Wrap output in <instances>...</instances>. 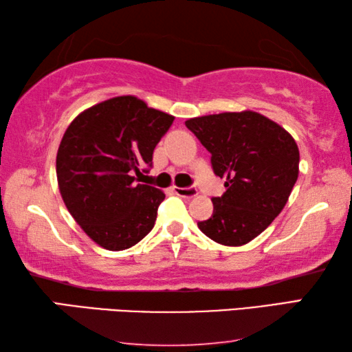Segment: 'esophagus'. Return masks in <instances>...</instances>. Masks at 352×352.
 <instances>
[{
    "instance_id": "1",
    "label": "esophagus",
    "mask_w": 352,
    "mask_h": 352,
    "mask_svg": "<svg viewBox=\"0 0 352 352\" xmlns=\"http://www.w3.org/2000/svg\"><path fill=\"white\" fill-rule=\"evenodd\" d=\"M172 189H174V192L178 195V197L192 199V197H195V195H197V189H195L194 186H188V188H178V186H174Z\"/></svg>"
}]
</instances>
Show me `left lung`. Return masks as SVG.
<instances>
[{
  "label": "left lung",
  "mask_w": 352,
  "mask_h": 352,
  "mask_svg": "<svg viewBox=\"0 0 352 352\" xmlns=\"http://www.w3.org/2000/svg\"><path fill=\"white\" fill-rule=\"evenodd\" d=\"M186 127L211 153L214 174L225 178L212 216L199 222L214 242L239 247L269 226L289 200L300 151L289 132L256 111L188 119Z\"/></svg>",
  "instance_id": "obj_1"
}]
</instances>
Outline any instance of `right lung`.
Wrapping results in <instances>:
<instances>
[{
  "instance_id": "obj_1",
  "label": "right lung",
  "mask_w": 352,
  "mask_h": 352,
  "mask_svg": "<svg viewBox=\"0 0 352 352\" xmlns=\"http://www.w3.org/2000/svg\"><path fill=\"white\" fill-rule=\"evenodd\" d=\"M174 116L135 96H118L82 111L60 141L56 169L62 199L80 228L111 252L138 243L153 228L164 192L135 183L152 166L153 148Z\"/></svg>"
}]
</instances>
